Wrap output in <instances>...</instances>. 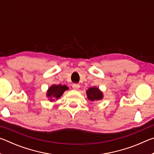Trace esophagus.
<instances>
[{"label": "esophagus", "instance_id": "34e87169", "mask_svg": "<svg viewBox=\"0 0 154 154\" xmlns=\"http://www.w3.org/2000/svg\"><path fill=\"white\" fill-rule=\"evenodd\" d=\"M72 87L74 90H79V88H80V85L79 84H77V83H74V84H72Z\"/></svg>", "mask_w": 154, "mask_h": 154}]
</instances>
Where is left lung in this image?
Here are the masks:
<instances>
[{"instance_id": "left-lung-1", "label": "left lung", "mask_w": 154, "mask_h": 154, "mask_svg": "<svg viewBox=\"0 0 154 154\" xmlns=\"http://www.w3.org/2000/svg\"><path fill=\"white\" fill-rule=\"evenodd\" d=\"M87 98L89 100L94 102V101H99L103 98V93L97 87H92L88 88L86 91Z\"/></svg>"}]
</instances>
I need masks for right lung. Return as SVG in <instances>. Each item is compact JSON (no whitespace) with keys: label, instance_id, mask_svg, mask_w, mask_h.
Here are the masks:
<instances>
[{"label":"right lung","instance_id":"1","mask_svg":"<svg viewBox=\"0 0 154 154\" xmlns=\"http://www.w3.org/2000/svg\"><path fill=\"white\" fill-rule=\"evenodd\" d=\"M68 90H69V88L66 85L53 84L48 88L46 96L50 102H53L55 100H58L59 98H60L65 91Z\"/></svg>","mask_w":154,"mask_h":154}]
</instances>
